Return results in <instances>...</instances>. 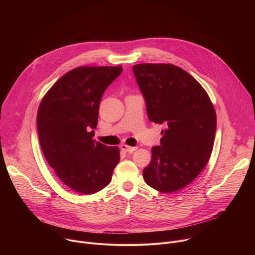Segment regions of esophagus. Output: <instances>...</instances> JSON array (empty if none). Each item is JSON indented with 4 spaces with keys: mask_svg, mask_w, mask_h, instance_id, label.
Masks as SVG:
<instances>
[{
    "mask_svg": "<svg viewBox=\"0 0 255 255\" xmlns=\"http://www.w3.org/2000/svg\"><path fill=\"white\" fill-rule=\"evenodd\" d=\"M120 148L123 150V151H125V152H133V151H135L136 149H137V147L135 146V147H131V146H128V145H126V144H122L121 146H120Z\"/></svg>",
    "mask_w": 255,
    "mask_h": 255,
    "instance_id": "1",
    "label": "esophagus"
}]
</instances>
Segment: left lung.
<instances>
[{
    "label": "left lung",
    "instance_id": "8db88e82",
    "mask_svg": "<svg viewBox=\"0 0 255 255\" xmlns=\"http://www.w3.org/2000/svg\"><path fill=\"white\" fill-rule=\"evenodd\" d=\"M146 102L148 118L164 124L160 146L151 148L145 183L161 193L187 187L208 163L216 132V112L204 88L186 70L170 63L133 66Z\"/></svg>",
    "mask_w": 255,
    "mask_h": 255
}]
</instances>
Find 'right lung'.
Masks as SVG:
<instances>
[{"label":"right lung","mask_w":255,"mask_h":255,"mask_svg":"<svg viewBox=\"0 0 255 255\" xmlns=\"http://www.w3.org/2000/svg\"><path fill=\"white\" fill-rule=\"evenodd\" d=\"M118 66H80L45 94L37 112L40 146L62 183L92 195L106 188L120 160V149L93 137L105 90L122 72Z\"/></svg>","instance_id":"add662e5"}]
</instances>
